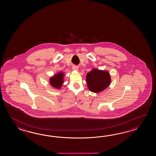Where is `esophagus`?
<instances>
[{
	"label": "esophagus",
	"mask_w": 156,
	"mask_h": 156,
	"mask_svg": "<svg viewBox=\"0 0 156 156\" xmlns=\"http://www.w3.org/2000/svg\"><path fill=\"white\" fill-rule=\"evenodd\" d=\"M73 70H74V71H78L79 70V67L76 66H73Z\"/></svg>",
	"instance_id": "1"
}]
</instances>
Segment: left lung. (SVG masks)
<instances>
[{"mask_svg": "<svg viewBox=\"0 0 156 156\" xmlns=\"http://www.w3.org/2000/svg\"><path fill=\"white\" fill-rule=\"evenodd\" d=\"M86 83L90 91L100 93L109 86L111 77L107 71L93 69L86 75Z\"/></svg>", "mask_w": 156, "mask_h": 156, "instance_id": "8db88e82", "label": "left lung"}]
</instances>
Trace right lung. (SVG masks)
Here are the masks:
<instances>
[{"label": "right lung", "mask_w": 156, "mask_h": 156, "mask_svg": "<svg viewBox=\"0 0 156 156\" xmlns=\"http://www.w3.org/2000/svg\"><path fill=\"white\" fill-rule=\"evenodd\" d=\"M63 77L64 73L63 72H60L54 75V76L50 77L49 80L51 85L57 89H60L64 83Z\"/></svg>", "instance_id": "add662e5"}]
</instances>
